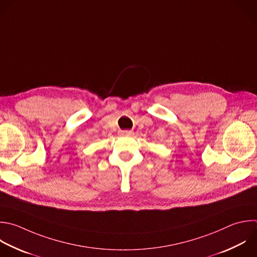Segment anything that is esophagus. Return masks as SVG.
Listing matches in <instances>:
<instances>
[{
	"label": "esophagus",
	"mask_w": 257,
	"mask_h": 257,
	"mask_svg": "<svg viewBox=\"0 0 257 257\" xmlns=\"http://www.w3.org/2000/svg\"><path fill=\"white\" fill-rule=\"evenodd\" d=\"M119 134H120L121 136H133V135H134V132H133V131H127V130H125V131H120Z\"/></svg>",
	"instance_id": "34e87169"
}]
</instances>
